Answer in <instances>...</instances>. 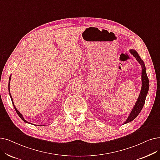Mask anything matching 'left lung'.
Returning a JSON list of instances; mask_svg holds the SVG:
<instances>
[{"mask_svg": "<svg viewBox=\"0 0 160 160\" xmlns=\"http://www.w3.org/2000/svg\"><path fill=\"white\" fill-rule=\"evenodd\" d=\"M130 52L137 59L138 63L142 65V88H141L139 96H138V98L135 103V105L133 110H132V111L131 112L130 114L129 115L128 119L126 120V122H124V124L133 120L138 115V114L140 113L144 105L146 97H147V95L148 92V89H149V80L147 76V72H146V68L144 65L143 61L141 60L139 55H138V54L136 51L131 50H130Z\"/></svg>", "mask_w": 160, "mask_h": 160, "instance_id": "1", "label": "left lung"}]
</instances>
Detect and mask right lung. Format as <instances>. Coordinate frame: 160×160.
I'll use <instances>...</instances> for the list:
<instances>
[{
	"instance_id": "obj_1",
	"label": "right lung",
	"mask_w": 160,
	"mask_h": 160,
	"mask_svg": "<svg viewBox=\"0 0 160 160\" xmlns=\"http://www.w3.org/2000/svg\"><path fill=\"white\" fill-rule=\"evenodd\" d=\"M10 76H11V75H10ZM10 78H9V84H8V86H10V79H11V77H10ZM8 91H9L10 96V97H11V99H12V104H13V107H14V108H15V110H16V112H17L18 115V116L21 118L22 119V120H23L25 122H26V123H29L28 122L26 121V120L23 118V117L22 114H20V112H19V111L17 110V108H16V107H15V105H14V103H13V99H12V96H11V95H10V86H9V88H8Z\"/></svg>"
}]
</instances>
